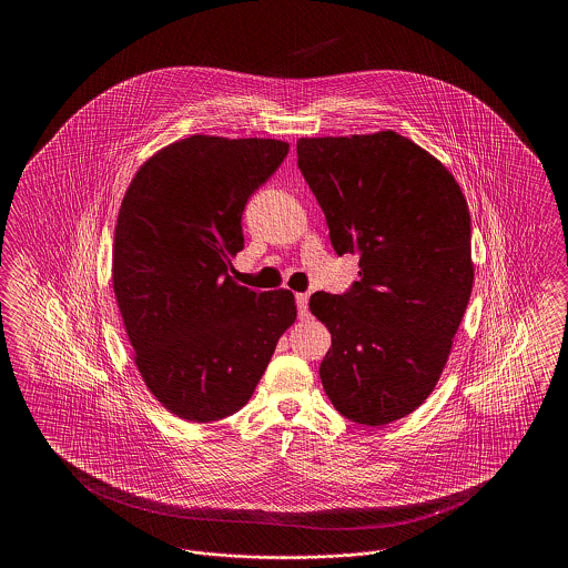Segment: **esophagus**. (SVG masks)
I'll return each mask as SVG.
<instances>
[{"mask_svg":"<svg viewBox=\"0 0 568 568\" xmlns=\"http://www.w3.org/2000/svg\"><path fill=\"white\" fill-rule=\"evenodd\" d=\"M297 315L300 320L308 317V294H296Z\"/></svg>","mask_w":568,"mask_h":568,"instance_id":"obj_1","label":"esophagus"}]
</instances>
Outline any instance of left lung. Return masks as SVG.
Listing matches in <instances>:
<instances>
[{"label": "left lung", "mask_w": 568, "mask_h": 568, "mask_svg": "<svg viewBox=\"0 0 568 568\" xmlns=\"http://www.w3.org/2000/svg\"><path fill=\"white\" fill-rule=\"evenodd\" d=\"M297 168L338 255H359L345 294L315 292L332 334L320 366L341 415L385 426L440 377L473 292L470 215L452 172L396 132L300 138Z\"/></svg>", "instance_id": "8db88e82"}]
</instances>
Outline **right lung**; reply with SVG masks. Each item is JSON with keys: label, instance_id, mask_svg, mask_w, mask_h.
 Returning a JSON list of instances; mask_svg holds the SVG:
<instances>
[{"label": "right lung", "instance_id": "obj_1", "mask_svg": "<svg viewBox=\"0 0 568 568\" xmlns=\"http://www.w3.org/2000/svg\"><path fill=\"white\" fill-rule=\"evenodd\" d=\"M287 153L271 138L191 135L142 163L121 202L114 297L146 387L187 422L243 408L296 322L292 292H253L227 274L244 206Z\"/></svg>", "mask_w": 568, "mask_h": 568}]
</instances>
